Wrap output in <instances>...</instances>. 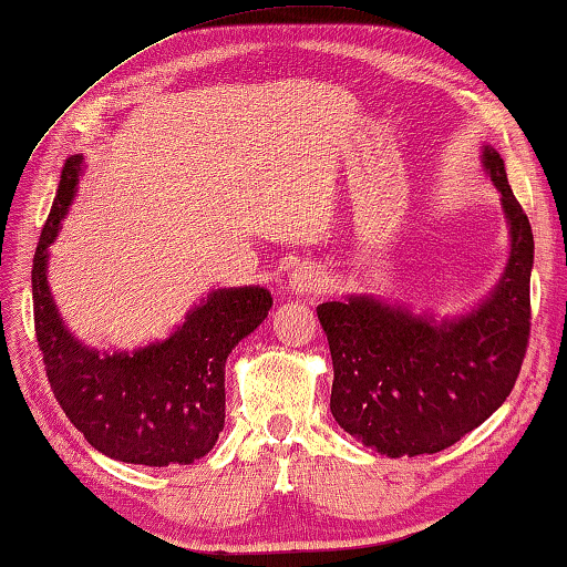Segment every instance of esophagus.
<instances>
[{
    "instance_id": "obj_1",
    "label": "esophagus",
    "mask_w": 567,
    "mask_h": 567,
    "mask_svg": "<svg viewBox=\"0 0 567 567\" xmlns=\"http://www.w3.org/2000/svg\"><path fill=\"white\" fill-rule=\"evenodd\" d=\"M326 277H322L320 269L310 267V265H300L295 267V272L290 275V290L295 295H305V298H318V295L326 292Z\"/></svg>"
}]
</instances>
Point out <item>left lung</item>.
<instances>
[{"mask_svg": "<svg viewBox=\"0 0 567 567\" xmlns=\"http://www.w3.org/2000/svg\"><path fill=\"white\" fill-rule=\"evenodd\" d=\"M482 164L502 194L509 259L487 300L434 320L373 295L318 305L332 358L330 411L340 429L391 460L436 454L487 421L509 396L529 338L535 241L492 146Z\"/></svg>", "mask_w": 567, "mask_h": 567, "instance_id": "8db88e82", "label": "left lung"}]
</instances>
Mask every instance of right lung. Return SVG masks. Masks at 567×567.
<instances>
[{"instance_id": "add662e5", "label": "right lung", "mask_w": 567, "mask_h": 567, "mask_svg": "<svg viewBox=\"0 0 567 567\" xmlns=\"http://www.w3.org/2000/svg\"><path fill=\"white\" fill-rule=\"evenodd\" d=\"M83 156L62 166L58 196L32 259L34 332L50 389L90 446L118 462L192 464L224 429V363L272 308L265 287L212 290L166 340L101 353L65 328L48 285V247L75 199Z\"/></svg>"}]
</instances>
